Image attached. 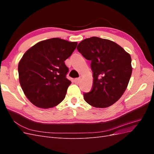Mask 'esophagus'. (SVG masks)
<instances>
[{
	"instance_id": "obj_1",
	"label": "esophagus",
	"mask_w": 154,
	"mask_h": 154,
	"mask_svg": "<svg viewBox=\"0 0 154 154\" xmlns=\"http://www.w3.org/2000/svg\"><path fill=\"white\" fill-rule=\"evenodd\" d=\"M81 81V78H76L75 80H74V82H75V83H79Z\"/></svg>"
}]
</instances>
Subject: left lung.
<instances>
[{
    "instance_id": "left-lung-1",
    "label": "left lung",
    "mask_w": 154,
    "mask_h": 154,
    "mask_svg": "<svg viewBox=\"0 0 154 154\" xmlns=\"http://www.w3.org/2000/svg\"><path fill=\"white\" fill-rule=\"evenodd\" d=\"M78 51L91 60L93 85L84 93L85 101L96 108H106L119 100L127 89L132 72L130 54L107 39L93 36L82 40Z\"/></svg>"
}]
</instances>
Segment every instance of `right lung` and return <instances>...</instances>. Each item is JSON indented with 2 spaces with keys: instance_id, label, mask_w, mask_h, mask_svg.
<instances>
[{
  "instance_id": "obj_1",
  "label": "right lung",
  "mask_w": 154,
  "mask_h": 154,
  "mask_svg": "<svg viewBox=\"0 0 154 154\" xmlns=\"http://www.w3.org/2000/svg\"><path fill=\"white\" fill-rule=\"evenodd\" d=\"M77 44L53 38L39 42L23 55L18 66L19 82L27 98L34 105L49 109L63 100L71 83L66 78L69 69L64 61Z\"/></svg>"
}]
</instances>
